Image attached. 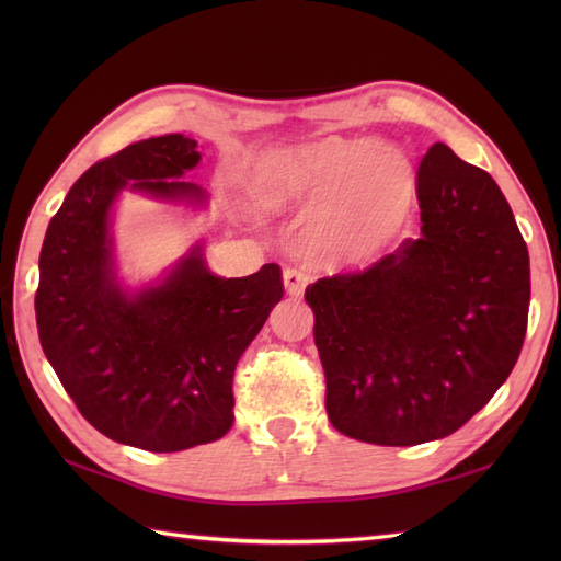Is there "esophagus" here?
Segmentation results:
<instances>
[{
    "instance_id": "obj_1",
    "label": "esophagus",
    "mask_w": 561,
    "mask_h": 561,
    "mask_svg": "<svg viewBox=\"0 0 561 561\" xmlns=\"http://www.w3.org/2000/svg\"><path fill=\"white\" fill-rule=\"evenodd\" d=\"M308 282H311V274H306L304 270H296V267L284 270V289H287L289 296H301L304 289L308 287Z\"/></svg>"
}]
</instances>
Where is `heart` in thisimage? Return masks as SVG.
<instances>
[{"mask_svg":"<svg viewBox=\"0 0 561 561\" xmlns=\"http://www.w3.org/2000/svg\"><path fill=\"white\" fill-rule=\"evenodd\" d=\"M257 205L279 211L313 205L311 238L332 260H364L400 229L414 193L410 159L386 141L325 139L260 165Z\"/></svg>","mask_w":561,"mask_h":561,"instance_id":"obj_1","label":"heart"}]
</instances>
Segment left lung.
<instances>
[{
  "label": "left lung",
  "mask_w": 561,
  "mask_h": 561,
  "mask_svg": "<svg viewBox=\"0 0 561 561\" xmlns=\"http://www.w3.org/2000/svg\"><path fill=\"white\" fill-rule=\"evenodd\" d=\"M420 238L306 289L340 434L444 438L502 388L526 340L530 260L494 178L434 145L416 171Z\"/></svg>",
  "instance_id": "obj_1"
}]
</instances>
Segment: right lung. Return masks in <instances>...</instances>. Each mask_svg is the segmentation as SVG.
Listing matches in <instances>:
<instances>
[{"instance_id": "add662e5", "label": "right lung", "mask_w": 561, "mask_h": 561, "mask_svg": "<svg viewBox=\"0 0 561 561\" xmlns=\"http://www.w3.org/2000/svg\"><path fill=\"white\" fill-rule=\"evenodd\" d=\"M197 141L163 135L93 163L47 226L35 323L47 362L91 426L151 453L221 438L233 424V371L274 304L279 265L224 279L195 245L157 287L129 294L115 277L111 209L125 187L202 199L178 178Z\"/></svg>"}]
</instances>
